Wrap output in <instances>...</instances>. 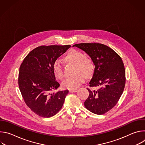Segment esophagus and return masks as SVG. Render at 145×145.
<instances>
[{
	"instance_id": "obj_1",
	"label": "esophagus",
	"mask_w": 145,
	"mask_h": 145,
	"mask_svg": "<svg viewBox=\"0 0 145 145\" xmlns=\"http://www.w3.org/2000/svg\"><path fill=\"white\" fill-rule=\"evenodd\" d=\"M77 91V89H71L69 90V92H76Z\"/></svg>"
}]
</instances>
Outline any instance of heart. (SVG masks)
<instances>
[{"mask_svg":"<svg viewBox=\"0 0 145 145\" xmlns=\"http://www.w3.org/2000/svg\"><path fill=\"white\" fill-rule=\"evenodd\" d=\"M64 59L68 63L76 65V73L78 74L74 77L67 78L62 83V86L65 89H74L85 81L86 76H89L93 73V63L90 58L84 57L81 52L74 49L70 50L64 57ZM52 69L56 78H63V67L59 61L56 60L54 62Z\"/></svg>","mask_w":145,"mask_h":145,"instance_id":"heart-1","label":"heart"}]
</instances>
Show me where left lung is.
Listing matches in <instances>:
<instances>
[{"label":"left lung","mask_w":145,"mask_h":145,"mask_svg":"<svg viewBox=\"0 0 145 145\" xmlns=\"http://www.w3.org/2000/svg\"><path fill=\"white\" fill-rule=\"evenodd\" d=\"M77 47L85 52L95 65L89 87V95L84 102L91 112L102 115L111 110L118 103L125 86V69L121 57L111 48L101 44H79Z\"/></svg>","instance_id":"left-lung-1"}]
</instances>
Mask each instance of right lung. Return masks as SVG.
<instances>
[{"label": "right lung", "instance_id": "right-lung-1", "mask_svg": "<svg viewBox=\"0 0 145 145\" xmlns=\"http://www.w3.org/2000/svg\"><path fill=\"white\" fill-rule=\"evenodd\" d=\"M71 45L41 46L31 51L19 68L18 84L26 105L39 116L50 118L63 107L69 91L59 87L53 72L54 62Z\"/></svg>", "mask_w": 145, "mask_h": 145}]
</instances>
